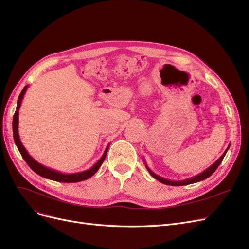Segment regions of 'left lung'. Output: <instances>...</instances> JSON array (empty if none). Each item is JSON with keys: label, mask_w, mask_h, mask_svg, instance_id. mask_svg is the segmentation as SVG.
Masks as SVG:
<instances>
[{"label": "left lung", "mask_w": 249, "mask_h": 249, "mask_svg": "<svg viewBox=\"0 0 249 249\" xmlns=\"http://www.w3.org/2000/svg\"><path fill=\"white\" fill-rule=\"evenodd\" d=\"M230 145H231V144H229L228 148L225 149V152L222 154V156L219 158V159H218L213 165H211V166H210L209 168H207L205 171H202L201 173H199V175H197V176H194V177H192V178H186V179H183V180H170V179H167V178H162V177H159L158 175H156L155 172H153L152 170H150V169L148 168L147 165H146V163L144 162V163H145V167H146V169L148 170V172L150 173V176H152L154 178H156L157 180H159V182L165 184V185H170V186H185V185L194 184V183L200 182V180L206 179V178H208L210 176L213 175L214 171L218 168V166H219L220 163L222 162L225 154H227V152H228L229 148H230Z\"/></svg>", "instance_id": "left-lung-1"}]
</instances>
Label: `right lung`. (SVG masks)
Listing matches in <instances>:
<instances>
[{"instance_id":"obj_1","label":"right lung","mask_w":249,"mask_h":249,"mask_svg":"<svg viewBox=\"0 0 249 249\" xmlns=\"http://www.w3.org/2000/svg\"><path fill=\"white\" fill-rule=\"evenodd\" d=\"M28 89V85H26L24 87V89L21 90V92L18 96V106H17V111L14 113L13 115V122H12V129H13V138H14V142H16V144L19 150V153L21 155V157L24 158V160L26 161V163L29 165V167L31 168L34 172H36L37 175H39L40 177H43L46 178L52 179V180H56V182H62V183H77V182H81V180H85L89 178H91L94 173L99 170V168L102 166V164L105 160V158L107 156V152H108V148L109 145L105 149V152L102 156L101 159L97 161L93 166L84 170V171H81V172H76V173H62L60 171L54 170L52 168H49L47 166H44V165L40 164L37 162L36 160H34L33 158L29 155V153L27 152V149L22 145V143L20 141L19 138V135H18V111H19V107L21 105L22 99H24V95L27 91Z\"/></svg>"}]
</instances>
